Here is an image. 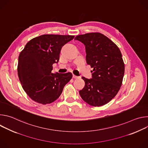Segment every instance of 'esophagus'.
Returning a JSON list of instances; mask_svg holds the SVG:
<instances>
[{
  "mask_svg": "<svg viewBox=\"0 0 148 148\" xmlns=\"http://www.w3.org/2000/svg\"><path fill=\"white\" fill-rule=\"evenodd\" d=\"M73 77L74 78H75V79H78V78H80L79 77L77 76V75H73Z\"/></svg>",
  "mask_w": 148,
  "mask_h": 148,
  "instance_id": "esophagus-1",
  "label": "esophagus"
}]
</instances>
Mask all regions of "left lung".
Listing matches in <instances>:
<instances>
[{
	"instance_id": "left-lung-1",
	"label": "left lung",
	"mask_w": 148,
	"mask_h": 148,
	"mask_svg": "<svg viewBox=\"0 0 148 148\" xmlns=\"http://www.w3.org/2000/svg\"><path fill=\"white\" fill-rule=\"evenodd\" d=\"M86 47L87 63L93 68L92 78L82 77L85 87L79 91L82 99L93 107L109 102L118 92L122 83L125 65L118 46L100 33L77 36Z\"/></svg>"
}]
</instances>
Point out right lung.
<instances>
[{
	"instance_id": "add662e5",
	"label": "right lung",
	"mask_w": 148,
	"mask_h": 148,
	"mask_svg": "<svg viewBox=\"0 0 148 148\" xmlns=\"http://www.w3.org/2000/svg\"><path fill=\"white\" fill-rule=\"evenodd\" d=\"M74 36L44 34L30 40L18 56L17 73L22 87L33 101L50 103L61 95L72 78L71 73H52L62 47Z\"/></svg>"
}]
</instances>
